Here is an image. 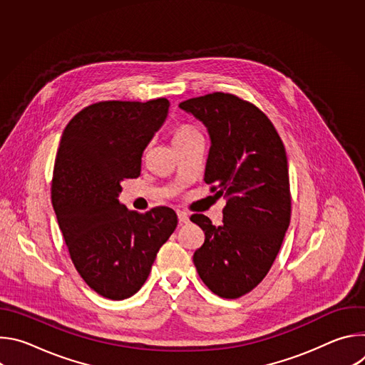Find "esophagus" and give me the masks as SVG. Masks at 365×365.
I'll return each mask as SVG.
<instances>
[{"instance_id": "1", "label": "esophagus", "mask_w": 365, "mask_h": 365, "mask_svg": "<svg viewBox=\"0 0 365 365\" xmlns=\"http://www.w3.org/2000/svg\"><path fill=\"white\" fill-rule=\"evenodd\" d=\"M176 214H178V218H179V222H180V224H187V222H189V215H187L186 212L178 211Z\"/></svg>"}]
</instances>
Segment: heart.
I'll return each instance as SVG.
<instances>
[{
    "label": "heart",
    "instance_id": "b5f03b06",
    "mask_svg": "<svg viewBox=\"0 0 365 365\" xmlns=\"http://www.w3.org/2000/svg\"><path fill=\"white\" fill-rule=\"evenodd\" d=\"M197 134L199 133L193 127H190V125H180L173 133V143L179 141V140H185V138L193 137V135H197Z\"/></svg>",
    "mask_w": 365,
    "mask_h": 365
}]
</instances>
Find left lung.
Instances as JSON below:
<instances>
[{
    "label": "left lung",
    "mask_w": 365,
    "mask_h": 365,
    "mask_svg": "<svg viewBox=\"0 0 365 365\" xmlns=\"http://www.w3.org/2000/svg\"><path fill=\"white\" fill-rule=\"evenodd\" d=\"M179 107L207 128L203 180L227 197L222 225L202 214L190 217L205 232L193 263L207 289L237 299L266 277L290 224L286 150L267 115L232 93L190 98Z\"/></svg>",
    "instance_id": "left-lung-1"
}]
</instances>
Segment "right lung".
Instances as JSON below:
<instances>
[{"mask_svg":"<svg viewBox=\"0 0 365 365\" xmlns=\"http://www.w3.org/2000/svg\"><path fill=\"white\" fill-rule=\"evenodd\" d=\"M169 107L166 98L102 101L79 111L63 130L51 203L73 266L102 297L123 300L137 293L178 225L172 207L138 214L118 200L121 182L140 176L143 151Z\"/></svg>","mask_w":365,"mask_h":365,"instance_id":"1","label":"right lung"}]
</instances>
